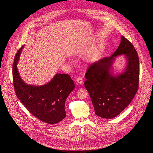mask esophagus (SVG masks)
<instances>
[{"label":"esophagus","instance_id":"34e87169","mask_svg":"<svg viewBox=\"0 0 153 153\" xmlns=\"http://www.w3.org/2000/svg\"><path fill=\"white\" fill-rule=\"evenodd\" d=\"M76 82L79 84V85H82L83 83V79L81 77H78L76 79Z\"/></svg>","mask_w":153,"mask_h":153}]
</instances>
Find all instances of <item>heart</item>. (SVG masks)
<instances>
[{"label": "heart", "mask_w": 153, "mask_h": 153, "mask_svg": "<svg viewBox=\"0 0 153 153\" xmlns=\"http://www.w3.org/2000/svg\"><path fill=\"white\" fill-rule=\"evenodd\" d=\"M88 62L89 64H91V63H92V62H93V57H92L91 58H90V59L88 60Z\"/></svg>", "instance_id": "obj_1"}]
</instances>
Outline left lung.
I'll list each match as a JSON object with an SVG mask.
<instances>
[{
	"label": "left lung",
	"mask_w": 153,
	"mask_h": 153,
	"mask_svg": "<svg viewBox=\"0 0 153 153\" xmlns=\"http://www.w3.org/2000/svg\"><path fill=\"white\" fill-rule=\"evenodd\" d=\"M124 54L127 61L121 73L113 75L112 64L118 55ZM139 60L132 44L124 36L111 56L90 65L85 86L89 92L95 114L102 118L117 117L130 104L139 87Z\"/></svg>",
	"instance_id": "8db88e82"
}]
</instances>
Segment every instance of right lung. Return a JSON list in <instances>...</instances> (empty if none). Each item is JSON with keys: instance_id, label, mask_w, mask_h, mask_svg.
Here are the masks:
<instances>
[{"instance_id": "1", "label": "right lung", "mask_w": 153, "mask_h": 153, "mask_svg": "<svg viewBox=\"0 0 153 153\" xmlns=\"http://www.w3.org/2000/svg\"><path fill=\"white\" fill-rule=\"evenodd\" d=\"M24 46L17 51L13 63L14 90L19 100L28 111L43 122L55 124L65 118V102L74 89L75 85L68 74H57L48 83L42 86L27 85L21 79L17 64Z\"/></svg>"}]
</instances>
